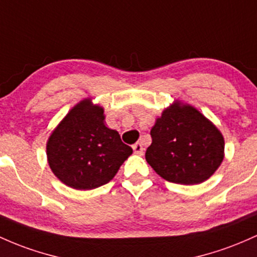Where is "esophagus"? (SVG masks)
Masks as SVG:
<instances>
[{
  "instance_id": "34e87169",
  "label": "esophagus",
  "mask_w": 257,
  "mask_h": 257,
  "mask_svg": "<svg viewBox=\"0 0 257 257\" xmlns=\"http://www.w3.org/2000/svg\"><path fill=\"white\" fill-rule=\"evenodd\" d=\"M133 150L137 155H143L144 154V148L142 143H137L133 145Z\"/></svg>"
}]
</instances>
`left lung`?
I'll return each instance as SVG.
<instances>
[{"label": "left lung", "mask_w": 257, "mask_h": 257, "mask_svg": "<svg viewBox=\"0 0 257 257\" xmlns=\"http://www.w3.org/2000/svg\"><path fill=\"white\" fill-rule=\"evenodd\" d=\"M145 159L163 179L193 185L205 182L223 161L224 140L204 114L174 102L151 129Z\"/></svg>", "instance_id": "1"}]
</instances>
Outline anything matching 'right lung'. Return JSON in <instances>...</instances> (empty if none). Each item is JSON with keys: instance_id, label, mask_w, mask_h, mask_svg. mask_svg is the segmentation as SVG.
<instances>
[{"instance_id": "add662e5", "label": "right lung", "mask_w": 257, "mask_h": 257, "mask_svg": "<svg viewBox=\"0 0 257 257\" xmlns=\"http://www.w3.org/2000/svg\"><path fill=\"white\" fill-rule=\"evenodd\" d=\"M102 107L85 98L73 107L51 134L47 160L55 176L77 190L106 184L131 156V146L103 123Z\"/></svg>"}]
</instances>
